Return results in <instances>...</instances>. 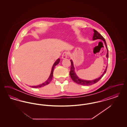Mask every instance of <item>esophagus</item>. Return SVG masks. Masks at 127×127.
I'll use <instances>...</instances> for the list:
<instances>
[{
	"mask_svg": "<svg viewBox=\"0 0 127 127\" xmlns=\"http://www.w3.org/2000/svg\"><path fill=\"white\" fill-rule=\"evenodd\" d=\"M68 56V53L66 52V51H65L63 53L62 55V59H66L67 58Z\"/></svg>",
	"mask_w": 127,
	"mask_h": 127,
	"instance_id": "34e87169",
	"label": "esophagus"
}]
</instances>
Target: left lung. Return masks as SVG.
I'll return each mask as SVG.
<instances>
[{
    "instance_id": "8db88e82",
    "label": "left lung",
    "mask_w": 127,
    "mask_h": 127,
    "mask_svg": "<svg viewBox=\"0 0 127 127\" xmlns=\"http://www.w3.org/2000/svg\"><path fill=\"white\" fill-rule=\"evenodd\" d=\"M93 32H94V34H93V40H96V39H102L103 41H104V42L105 43V46L107 48V55L106 57L107 58H108L109 57V53H108V47L107 46V44H106V42L105 41V39H104V38L97 31V30H93ZM70 62H71V69H70V76L71 78L76 83L78 84L81 85H83V86H90V85H92L96 83L100 79L102 78L103 76H104V75L106 72L107 71V67L108 66L106 67L104 72L103 73L102 75L99 77L97 79H95L94 80H83V79H79V77L77 76V75H76V73L74 71V65H73V63L72 60H70Z\"/></svg>"
}]
</instances>
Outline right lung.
<instances>
[{"mask_svg":"<svg viewBox=\"0 0 127 127\" xmlns=\"http://www.w3.org/2000/svg\"><path fill=\"white\" fill-rule=\"evenodd\" d=\"M60 61V59H58L57 61H55L54 64H53V66L52 67V70H51V74L50 75V76H49V78L48 79V80L46 82H45L44 83H43L39 85L31 86V87L33 88H41V87H44V86H45L46 85H47L50 82V81L52 80V79L53 74V71H54V67L56 65H57L59 63Z\"/></svg>","mask_w":127,"mask_h":127,"instance_id":"obj_1","label":"right lung"}]
</instances>
